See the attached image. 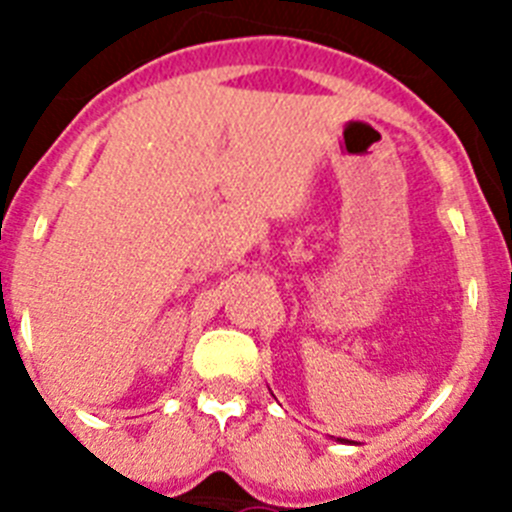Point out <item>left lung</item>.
Returning <instances> with one entry per match:
<instances>
[{"label": "left lung", "instance_id": "8db88e82", "mask_svg": "<svg viewBox=\"0 0 512 512\" xmlns=\"http://www.w3.org/2000/svg\"><path fill=\"white\" fill-rule=\"evenodd\" d=\"M336 441H341V443H348V441H346V438H336Z\"/></svg>", "mask_w": 512, "mask_h": 512}]
</instances>
